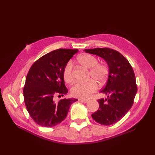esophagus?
Here are the masks:
<instances>
[{
  "instance_id": "esophagus-1",
  "label": "esophagus",
  "mask_w": 155,
  "mask_h": 155,
  "mask_svg": "<svg viewBox=\"0 0 155 155\" xmlns=\"http://www.w3.org/2000/svg\"><path fill=\"white\" fill-rule=\"evenodd\" d=\"M79 101H80L83 102V103H87V102H88V100H82V99H79Z\"/></svg>"
}]
</instances>
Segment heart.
<instances>
[{
	"mask_svg": "<svg viewBox=\"0 0 155 155\" xmlns=\"http://www.w3.org/2000/svg\"><path fill=\"white\" fill-rule=\"evenodd\" d=\"M78 61L83 67L90 70L89 76L94 81L90 80L87 82L78 81L72 87L70 91L72 95L74 97L81 99H87L97 89V85L94 81L100 85H102L105 83L108 74V68L105 64L97 63V58L91 54L80 55L78 58ZM63 78L64 81L67 83H71L73 81L72 63L71 61L68 62L64 67Z\"/></svg>",
	"mask_w": 155,
	"mask_h": 155,
	"instance_id": "heart-1",
	"label": "heart"
}]
</instances>
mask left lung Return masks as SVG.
Wrapping results in <instances>:
<instances>
[{
    "mask_svg": "<svg viewBox=\"0 0 155 155\" xmlns=\"http://www.w3.org/2000/svg\"><path fill=\"white\" fill-rule=\"evenodd\" d=\"M84 51L104 59L109 68L107 83L100 92L107 97L97 100L99 109L92 114V118L101 125L114 124L122 118L133 105L137 92L133 69L126 58L114 50L96 48Z\"/></svg>",
    "mask_w": 155,
    "mask_h": 155,
    "instance_id": "left-lung-1",
    "label": "left lung"
}]
</instances>
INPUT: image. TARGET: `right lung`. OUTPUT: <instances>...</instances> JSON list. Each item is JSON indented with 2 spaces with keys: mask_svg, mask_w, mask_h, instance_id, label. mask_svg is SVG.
I'll list each match as a JSON object with an SVG mask.
<instances>
[{
  "mask_svg": "<svg viewBox=\"0 0 155 155\" xmlns=\"http://www.w3.org/2000/svg\"><path fill=\"white\" fill-rule=\"evenodd\" d=\"M78 50L58 49L46 54L32 64L27 74L23 90L26 109L38 125L50 127L66 118L76 98L54 101L57 94L68 92L64 85L63 70Z\"/></svg>",
  "mask_w": 155,
  "mask_h": 155,
  "instance_id": "add662e5",
  "label": "right lung"
}]
</instances>
